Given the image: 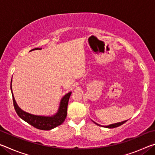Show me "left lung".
Segmentation results:
<instances>
[{"mask_svg":"<svg viewBox=\"0 0 155 155\" xmlns=\"http://www.w3.org/2000/svg\"><path fill=\"white\" fill-rule=\"evenodd\" d=\"M127 120H124V121H123V122H117V123H115V124H109V125H108V126H101V125H100V124H97V123H96L95 122H94V123H95L96 124H97V125H98V126H100V127H106V128H115V127H120V126H121L122 124H124V123L127 122Z\"/></svg>","mask_w":155,"mask_h":155,"instance_id":"obj_1","label":"left lung"}]
</instances>
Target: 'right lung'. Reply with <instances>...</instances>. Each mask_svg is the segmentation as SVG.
Here are the masks:
<instances>
[{
	"mask_svg": "<svg viewBox=\"0 0 155 155\" xmlns=\"http://www.w3.org/2000/svg\"><path fill=\"white\" fill-rule=\"evenodd\" d=\"M40 48H36L31 50V51H35V50H41ZM12 79L11 81V91L13 97V101H14V109L16 111L17 114L18 115L20 118H22L25 122H27L28 124L33 126L36 128L40 130H51L52 128H55L58 126L61 125L65 120V117L67 116V109H68V104L69 101L70 96H71L72 92L70 91L68 94L63 97L60 101L59 107L58 111L55 114L51 115V116H45V115H33L27 113L22 109H21L18 107V104L15 101L14 94L12 91Z\"/></svg>",
	"mask_w": 155,
	"mask_h": 155,
	"instance_id": "1",
	"label": "right lung"
}]
</instances>
